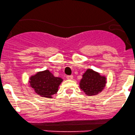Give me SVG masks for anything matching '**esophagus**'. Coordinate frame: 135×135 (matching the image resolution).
Listing matches in <instances>:
<instances>
[{"label": "esophagus", "mask_w": 135, "mask_h": 135, "mask_svg": "<svg viewBox=\"0 0 135 135\" xmlns=\"http://www.w3.org/2000/svg\"><path fill=\"white\" fill-rule=\"evenodd\" d=\"M66 78H67V79H68V80H71V79H73V75H68V76H66Z\"/></svg>", "instance_id": "esophagus-1"}]
</instances>
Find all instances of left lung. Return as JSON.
<instances>
[{
	"label": "left lung",
	"mask_w": 135,
	"mask_h": 135,
	"mask_svg": "<svg viewBox=\"0 0 135 135\" xmlns=\"http://www.w3.org/2000/svg\"><path fill=\"white\" fill-rule=\"evenodd\" d=\"M105 76L92 69H88L82 76L80 82V88L89 96L98 95L105 87L106 81Z\"/></svg>",
	"instance_id": "obj_1"
}]
</instances>
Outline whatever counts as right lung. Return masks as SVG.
<instances>
[{
    "instance_id": "1",
    "label": "right lung",
    "mask_w": 135,
    "mask_h": 135,
    "mask_svg": "<svg viewBox=\"0 0 135 135\" xmlns=\"http://www.w3.org/2000/svg\"><path fill=\"white\" fill-rule=\"evenodd\" d=\"M62 82L61 78L54 76L49 70L38 72L31 76L30 80V85L36 93L46 98H51L56 93Z\"/></svg>"
}]
</instances>
